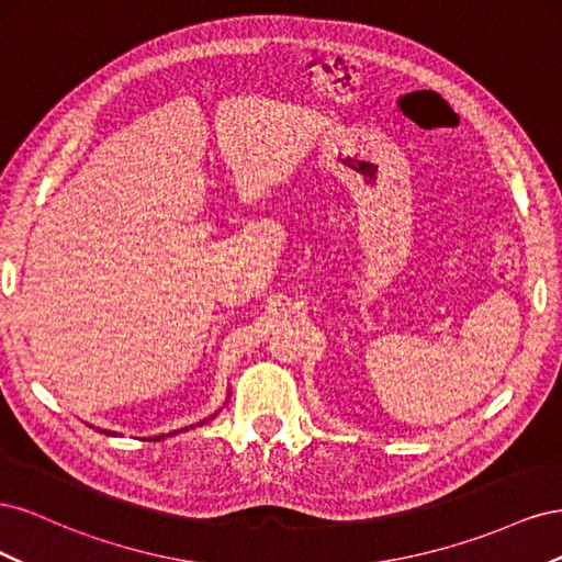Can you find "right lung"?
Wrapping results in <instances>:
<instances>
[{
    "instance_id": "add662e5",
    "label": "right lung",
    "mask_w": 562,
    "mask_h": 562,
    "mask_svg": "<svg viewBox=\"0 0 562 562\" xmlns=\"http://www.w3.org/2000/svg\"><path fill=\"white\" fill-rule=\"evenodd\" d=\"M100 431V429H98ZM100 434H110V431H100ZM173 434H178V431H173ZM164 436H157V438H149V440H161Z\"/></svg>"
}]
</instances>
